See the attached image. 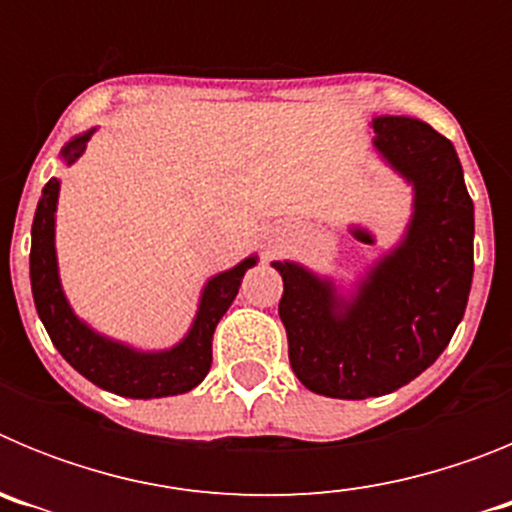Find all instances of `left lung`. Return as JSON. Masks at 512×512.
Instances as JSON below:
<instances>
[{
    "mask_svg": "<svg viewBox=\"0 0 512 512\" xmlns=\"http://www.w3.org/2000/svg\"><path fill=\"white\" fill-rule=\"evenodd\" d=\"M369 125L379 161L413 194L400 238L348 282L271 261L292 372L336 400L390 395L423 374L464 318L474 274V205L454 143L408 115Z\"/></svg>",
    "mask_w": 512,
    "mask_h": 512,
    "instance_id": "obj_1",
    "label": "left lung"
}]
</instances>
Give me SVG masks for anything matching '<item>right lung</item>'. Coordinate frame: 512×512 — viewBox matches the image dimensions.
I'll use <instances>...</instances> for the list:
<instances>
[{"mask_svg":"<svg viewBox=\"0 0 512 512\" xmlns=\"http://www.w3.org/2000/svg\"><path fill=\"white\" fill-rule=\"evenodd\" d=\"M97 128H89L61 148V161L76 164ZM61 179L53 176L43 187L33 220V246H30V284L40 320H43L58 354L74 366L81 377L120 397L153 400V397L184 395L207 377L212 364V333L233 305L238 287L251 266L259 264V253L225 271H217L205 282L197 300V310L174 346L140 348L128 341L112 338L92 328L71 307L61 284L56 251V210Z\"/></svg>","mask_w":512,"mask_h":512,"instance_id":"add662e5","label":"right lung"}]
</instances>
